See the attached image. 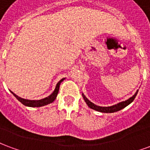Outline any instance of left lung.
Wrapping results in <instances>:
<instances>
[{"instance_id":"1","label":"left lung","mask_w":150,"mask_h":150,"mask_svg":"<svg viewBox=\"0 0 150 150\" xmlns=\"http://www.w3.org/2000/svg\"><path fill=\"white\" fill-rule=\"evenodd\" d=\"M137 92H138V90L136 91V93L132 96V97H130L129 99H128L127 100L120 102V103L115 104V105H112V106H108V107H101V106H98V105L93 104L92 102H91V101L89 100L88 98L85 96L83 93H82V96H83V98L84 99V101L86 102V104H88V107L90 108H91V109L98 111V112H100L112 113V112H117V111L121 110V109H123V108H125L126 106H128L129 104H131L132 101L134 100V99H135L136 96H137Z\"/></svg>"}]
</instances>
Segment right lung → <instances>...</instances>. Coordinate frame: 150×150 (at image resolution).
Instances as JSON below:
<instances>
[{"label":"right lung","mask_w":150,"mask_h":150,"mask_svg":"<svg viewBox=\"0 0 150 150\" xmlns=\"http://www.w3.org/2000/svg\"><path fill=\"white\" fill-rule=\"evenodd\" d=\"M65 79V78L62 79L60 81L56 84V87L54 88V90L53 91L51 94L49 96H47L46 98H43V99H41V100H27V99H24V98L19 97L18 96H17L16 94H14L13 91H11V93L15 97L18 99V100L21 102V104H24L25 106H27V107H31V108H34V107H42V106H45V105H47V104H51L52 102L54 101V100L57 97V95L59 93V86L61 84L63 80Z\"/></svg>","instance_id":"add662e5"}]
</instances>
